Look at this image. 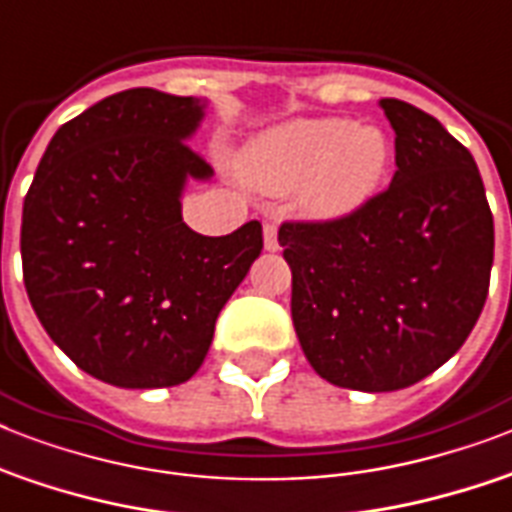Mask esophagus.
<instances>
[{"label":"esophagus","mask_w":512,"mask_h":512,"mask_svg":"<svg viewBox=\"0 0 512 512\" xmlns=\"http://www.w3.org/2000/svg\"><path fill=\"white\" fill-rule=\"evenodd\" d=\"M263 236L265 249H268V252H276V249H279V228H276V223H265Z\"/></svg>","instance_id":"esophagus-1"}]
</instances>
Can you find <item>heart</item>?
Returning <instances> with one entry per match:
<instances>
[{
	"instance_id": "b5f03b06",
	"label": "heart",
	"mask_w": 512,
	"mask_h": 512,
	"mask_svg": "<svg viewBox=\"0 0 512 512\" xmlns=\"http://www.w3.org/2000/svg\"><path fill=\"white\" fill-rule=\"evenodd\" d=\"M393 164V143L380 127L348 119H300L265 132L241 156L249 183L271 193L300 188L313 217H345L380 191Z\"/></svg>"
}]
</instances>
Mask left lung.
Here are the masks:
<instances>
[{
  "label": "left lung",
  "mask_w": 512,
  "mask_h": 512,
  "mask_svg": "<svg viewBox=\"0 0 512 512\" xmlns=\"http://www.w3.org/2000/svg\"><path fill=\"white\" fill-rule=\"evenodd\" d=\"M396 175L353 215L287 220L292 321L337 388H409L462 348L489 295L494 217L473 156L438 119L382 98Z\"/></svg>",
  "instance_id": "obj_1"
}]
</instances>
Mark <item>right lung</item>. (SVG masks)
I'll list each match as a JSON object with an SVG mask.
<instances>
[{
  "mask_svg": "<svg viewBox=\"0 0 512 512\" xmlns=\"http://www.w3.org/2000/svg\"><path fill=\"white\" fill-rule=\"evenodd\" d=\"M204 103L135 87L66 122L23 201V284L52 342L116 388L191 380L215 321L263 249V225L201 236L183 223Z\"/></svg>",
  "mask_w": 512,
  "mask_h": 512,
  "instance_id": "1",
  "label": "right lung"
}]
</instances>
